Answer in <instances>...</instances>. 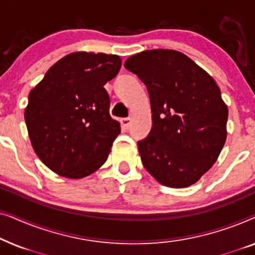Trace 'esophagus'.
<instances>
[{
  "label": "esophagus",
  "mask_w": 255,
  "mask_h": 255,
  "mask_svg": "<svg viewBox=\"0 0 255 255\" xmlns=\"http://www.w3.org/2000/svg\"><path fill=\"white\" fill-rule=\"evenodd\" d=\"M131 125V120L130 118H122L121 120V127L123 128H128Z\"/></svg>",
  "instance_id": "34e87169"
}]
</instances>
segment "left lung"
Here are the masks:
<instances>
[{"mask_svg": "<svg viewBox=\"0 0 255 255\" xmlns=\"http://www.w3.org/2000/svg\"><path fill=\"white\" fill-rule=\"evenodd\" d=\"M124 67L141 80L151 102L152 128L138 141L142 165L166 187L197 182L226 140L228 107L217 83L174 50L140 52Z\"/></svg>", "mask_w": 255, "mask_h": 255, "instance_id": "left-lung-1", "label": "left lung"}]
</instances>
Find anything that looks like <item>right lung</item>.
Wrapping results in <instances>:
<instances>
[{
	"label": "right lung",
	"mask_w": 255,
	"mask_h": 255,
	"mask_svg": "<svg viewBox=\"0 0 255 255\" xmlns=\"http://www.w3.org/2000/svg\"><path fill=\"white\" fill-rule=\"evenodd\" d=\"M121 66L118 55L74 52L30 92L24 118L31 144L54 173L81 179L107 161L121 127L109 114L104 85Z\"/></svg>",
	"instance_id": "obj_1"
}]
</instances>
